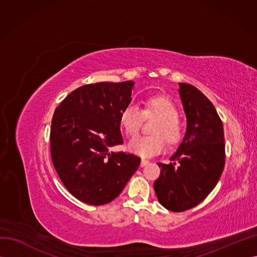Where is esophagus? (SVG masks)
<instances>
[{"label":"esophagus","mask_w":257,"mask_h":257,"mask_svg":"<svg viewBox=\"0 0 257 257\" xmlns=\"http://www.w3.org/2000/svg\"><path fill=\"white\" fill-rule=\"evenodd\" d=\"M148 164H149V161H148V160H142V162H141V166L142 167H144V166H146Z\"/></svg>","instance_id":"1"}]
</instances>
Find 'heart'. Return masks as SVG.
<instances>
[{
  "label": "heart",
  "instance_id": "b5f03b06",
  "mask_svg": "<svg viewBox=\"0 0 257 257\" xmlns=\"http://www.w3.org/2000/svg\"><path fill=\"white\" fill-rule=\"evenodd\" d=\"M150 118H158V122H155L151 130L153 135L138 136L128 144V150L132 153L145 159L162 153L165 150L166 142L170 146L179 144L184 135V126L179 119L178 107L167 96L154 95L146 98L143 109L134 103H128L120 112L121 126L130 137L136 136L141 131L144 119Z\"/></svg>",
  "mask_w": 257,
  "mask_h": 257
}]
</instances>
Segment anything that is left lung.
Masks as SVG:
<instances>
[{"mask_svg": "<svg viewBox=\"0 0 257 257\" xmlns=\"http://www.w3.org/2000/svg\"><path fill=\"white\" fill-rule=\"evenodd\" d=\"M179 85L186 133L169 164L158 163L161 175L153 185L161 205L174 212L201 203L214 189L225 165L223 124L214 106L194 85Z\"/></svg>", "mask_w": 257, "mask_h": 257, "instance_id": "1", "label": "left lung"}]
</instances>
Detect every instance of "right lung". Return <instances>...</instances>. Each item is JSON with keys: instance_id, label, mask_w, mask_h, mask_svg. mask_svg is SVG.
Here are the masks:
<instances>
[{"instance_id": "add662e5", "label": "right lung", "mask_w": 257, "mask_h": 257, "mask_svg": "<svg viewBox=\"0 0 257 257\" xmlns=\"http://www.w3.org/2000/svg\"><path fill=\"white\" fill-rule=\"evenodd\" d=\"M133 81L85 84L62 100L50 130L52 164L68 192L82 203H110L134 175L141 158L123 151L120 112L131 103Z\"/></svg>"}]
</instances>
